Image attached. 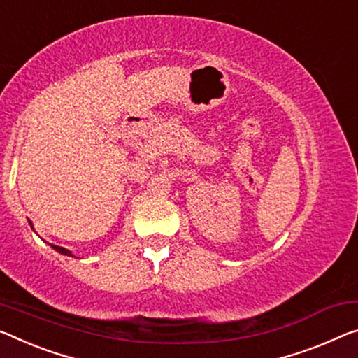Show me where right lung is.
I'll return each mask as SVG.
<instances>
[{"label":"right lung","instance_id":"add662e5","mask_svg":"<svg viewBox=\"0 0 358 358\" xmlns=\"http://www.w3.org/2000/svg\"><path fill=\"white\" fill-rule=\"evenodd\" d=\"M30 225H31V222H30ZM31 229H33V227H31ZM51 246H52V248L56 250V251H59L60 255H65V256H73V255H71V251L62 248V246H56V245H51Z\"/></svg>","mask_w":358,"mask_h":358}]
</instances>
